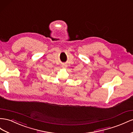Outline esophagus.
Wrapping results in <instances>:
<instances>
[{
    "label": "esophagus",
    "mask_w": 133,
    "mask_h": 133,
    "mask_svg": "<svg viewBox=\"0 0 133 133\" xmlns=\"http://www.w3.org/2000/svg\"><path fill=\"white\" fill-rule=\"evenodd\" d=\"M62 67L63 68H66V66H65V65H63Z\"/></svg>",
    "instance_id": "1"
}]
</instances>
